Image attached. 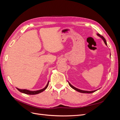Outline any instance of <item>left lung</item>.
Here are the masks:
<instances>
[{
	"label": "left lung",
	"mask_w": 120,
	"mask_h": 120,
	"mask_svg": "<svg viewBox=\"0 0 120 120\" xmlns=\"http://www.w3.org/2000/svg\"><path fill=\"white\" fill-rule=\"evenodd\" d=\"M97 35H98V36H99V37H100L101 38H102L105 44H106V45H107L106 39H105V38L103 37V36H102V35H100V34H97ZM68 82L69 85L71 87V88L74 89V90H77V91H78V92H80V93H89V94H90V93H92L95 92H96V90H93V91H86V90H79V89H77V88H75V87H74V86H72Z\"/></svg>",
	"instance_id": "obj_1"
}]
</instances>
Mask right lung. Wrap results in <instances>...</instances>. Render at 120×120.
<instances>
[{
  "label": "right lung",
  "instance_id": "right-lung-1",
  "mask_svg": "<svg viewBox=\"0 0 120 120\" xmlns=\"http://www.w3.org/2000/svg\"><path fill=\"white\" fill-rule=\"evenodd\" d=\"M49 81L48 82V84L46 85V86H45V88H43V89L41 90H35V91H31V90H25V89H19L17 88V89L19 90V92H20L21 93H22L25 94H27V95H36V94H38L39 93H41V92H42L44 90L48 88V86H49Z\"/></svg>",
  "mask_w": 120,
  "mask_h": 120
}]
</instances>
